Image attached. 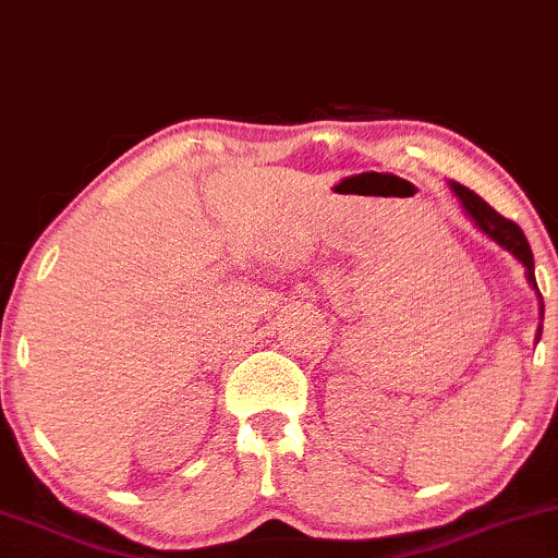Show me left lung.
Instances as JSON below:
<instances>
[{
    "mask_svg": "<svg viewBox=\"0 0 558 558\" xmlns=\"http://www.w3.org/2000/svg\"><path fill=\"white\" fill-rule=\"evenodd\" d=\"M449 186H452V192L458 194L462 210H465L468 218L478 226V231L486 233L494 244H499L501 250H507L517 262H520L522 267H525L527 283L535 288V293H538V299H541V319H543V296L538 291V283H535L533 252H530V244H527L525 233H522V228L512 223V220H507L505 215L496 213L488 203H483L478 194H475L473 190H468V186L458 184V181H449ZM538 340H541V327H538Z\"/></svg>",
    "mask_w": 558,
    "mask_h": 558,
    "instance_id": "obj_1",
    "label": "left lung"
}]
</instances>
